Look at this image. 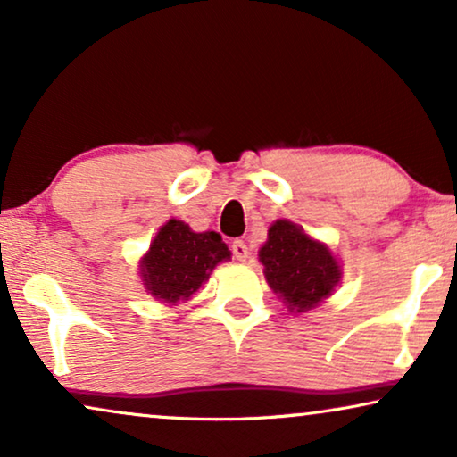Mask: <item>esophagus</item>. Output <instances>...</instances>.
Here are the masks:
<instances>
[{
    "label": "esophagus",
    "mask_w": 457,
    "mask_h": 457,
    "mask_svg": "<svg viewBox=\"0 0 457 457\" xmlns=\"http://www.w3.org/2000/svg\"><path fill=\"white\" fill-rule=\"evenodd\" d=\"M230 249H233V255L239 262H245L247 258H249V249H247V245L243 241H233V245H230Z\"/></svg>",
    "instance_id": "obj_1"
}]
</instances>
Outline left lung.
Masks as SVG:
<instances>
[{
    "mask_svg": "<svg viewBox=\"0 0 457 457\" xmlns=\"http://www.w3.org/2000/svg\"><path fill=\"white\" fill-rule=\"evenodd\" d=\"M268 285L280 293L289 310L305 312L333 293L341 270L328 247L312 241L289 220H277L260 249Z\"/></svg>",
    "mask_w": 457,
    "mask_h": 457,
    "instance_id": "left-lung-1",
    "label": "left lung"
}]
</instances>
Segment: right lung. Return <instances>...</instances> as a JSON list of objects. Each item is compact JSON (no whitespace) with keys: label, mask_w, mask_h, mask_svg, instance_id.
Segmentation results:
<instances>
[{"label":"right lung","mask_w":457,"mask_h":457,"mask_svg":"<svg viewBox=\"0 0 457 457\" xmlns=\"http://www.w3.org/2000/svg\"><path fill=\"white\" fill-rule=\"evenodd\" d=\"M228 258V247L214 230L193 233L185 222L168 220L141 262L143 285L162 302H185L210 278L218 262Z\"/></svg>","instance_id":"add662e5"}]
</instances>
